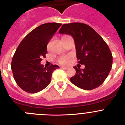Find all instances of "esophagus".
I'll use <instances>...</instances> for the list:
<instances>
[{
	"label": "esophagus",
	"instance_id": "1",
	"mask_svg": "<svg viewBox=\"0 0 125 125\" xmlns=\"http://www.w3.org/2000/svg\"><path fill=\"white\" fill-rule=\"evenodd\" d=\"M61 68L63 69H68V67H66V66H62Z\"/></svg>",
	"mask_w": 125,
	"mask_h": 125
}]
</instances>
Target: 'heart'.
<instances>
[{
  "label": "heart",
  "mask_w": 125,
  "mask_h": 125,
  "mask_svg": "<svg viewBox=\"0 0 125 125\" xmlns=\"http://www.w3.org/2000/svg\"><path fill=\"white\" fill-rule=\"evenodd\" d=\"M71 60L70 56H62V57H60L58 60L59 63L62 64H66L69 62Z\"/></svg>",
  "instance_id": "heart-1"
}]
</instances>
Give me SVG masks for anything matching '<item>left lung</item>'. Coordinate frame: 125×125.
<instances>
[{
  "label": "left lung",
  "mask_w": 125,
  "mask_h": 125,
  "mask_svg": "<svg viewBox=\"0 0 125 125\" xmlns=\"http://www.w3.org/2000/svg\"><path fill=\"white\" fill-rule=\"evenodd\" d=\"M59 34H69L73 37L78 63L84 69L77 68L71 82L81 89L91 90L103 84L110 73L113 56L103 39L89 25L83 23L64 24Z\"/></svg>",
  "instance_id": "8db88e82"
}]
</instances>
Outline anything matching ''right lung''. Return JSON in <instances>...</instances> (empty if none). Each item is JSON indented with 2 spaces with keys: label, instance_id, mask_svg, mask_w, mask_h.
<instances>
[{
  "label": "right lung",
  "instance_id": "obj_1",
  "mask_svg": "<svg viewBox=\"0 0 125 125\" xmlns=\"http://www.w3.org/2000/svg\"><path fill=\"white\" fill-rule=\"evenodd\" d=\"M61 24H42L30 32L20 43L13 56L11 69L15 82L24 91L36 93L49 84L53 71L59 67L40 64L47 53V45Z\"/></svg>",
  "mask_w": 125,
  "mask_h": 125
}]
</instances>
